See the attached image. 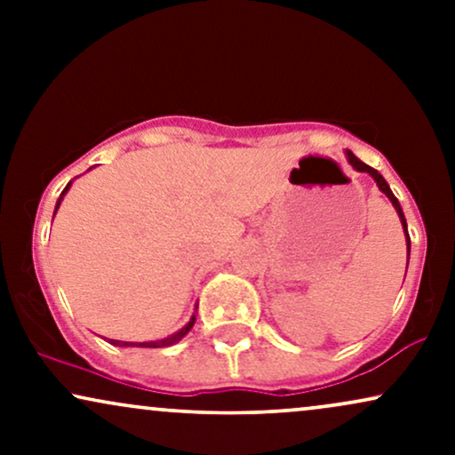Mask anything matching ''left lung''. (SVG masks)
<instances>
[{
  "instance_id": "obj_1",
  "label": "left lung",
  "mask_w": 455,
  "mask_h": 455,
  "mask_svg": "<svg viewBox=\"0 0 455 455\" xmlns=\"http://www.w3.org/2000/svg\"><path fill=\"white\" fill-rule=\"evenodd\" d=\"M347 156H348V162H351V164L355 166V169L357 171H363V173H370L374 177V181H377V186L380 188V190L385 192V195H387V198L391 201V205L395 207V212H398V216H400V222H402V227H404V233H406V245H409V252H411V237H409V228H406V220H404V213H402V207H400V203H398V198L394 196V192L389 190V186H387V181L383 180V175L379 173L377 169H372V166H368L365 164V162H362L357 158V156L353 154V151H347Z\"/></svg>"
}]
</instances>
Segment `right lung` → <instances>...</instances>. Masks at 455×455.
I'll return each mask as SVG.
<instances>
[{"instance_id":"obj_1","label":"right lung","mask_w":455,"mask_h":455,"mask_svg":"<svg viewBox=\"0 0 455 455\" xmlns=\"http://www.w3.org/2000/svg\"><path fill=\"white\" fill-rule=\"evenodd\" d=\"M68 186H70V184H68ZM66 192H68V188H66L64 192H61V196H64ZM61 196H60V201H57V207H60V203H61ZM57 207H55V212H57ZM195 321H196V318L192 316V318H190V323H188L186 327H181L180 331L173 333V336L164 338V340H156V342H122V340H111V344H115V347H143V348H162V347H171V344L180 342L181 338H184L186 333L190 331L192 325H195Z\"/></svg>"}]
</instances>
